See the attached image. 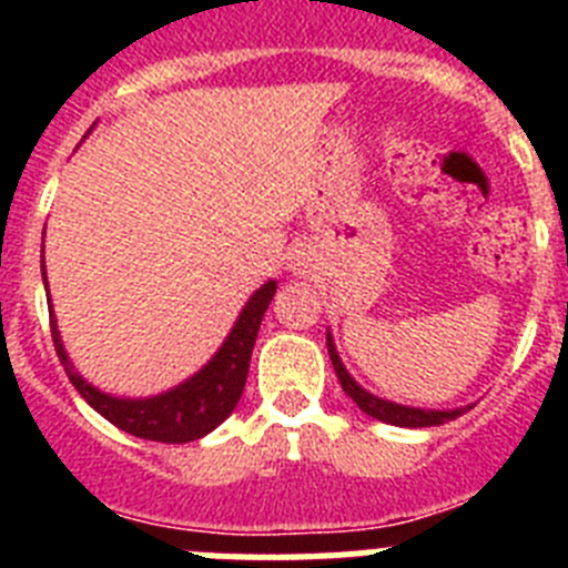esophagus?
Segmentation results:
<instances>
[{
    "instance_id": "obj_1",
    "label": "esophagus",
    "mask_w": 568,
    "mask_h": 568,
    "mask_svg": "<svg viewBox=\"0 0 568 568\" xmlns=\"http://www.w3.org/2000/svg\"><path fill=\"white\" fill-rule=\"evenodd\" d=\"M290 270H293L295 275H304V273H307V255L298 253V250H295V253L290 255Z\"/></svg>"
}]
</instances>
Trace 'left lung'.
Here are the masks:
<instances>
[{"mask_svg":"<svg viewBox=\"0 0 568 568\" xmlns=\"http://www.w3.org/2000/svg\"><path fill=\"white\" fill-rule=\"evenodd\" d=\"M327 353L335 366V375H338L341 381V389H344V393L358 404L361 413H366L369 418L384 420V424H393V426H406V429H420V426H440L446 424V420H455L458 415L466 413V406H460V409H420V406H404V404H395V400L378 398V395L366 393L364 386H361L353 375L346 373V366L341 364L338 349H335V341L329 333H327Z\"/></svg>","mask_w":568,"mask_h":568,"instance_id":"8db88e82","label":"left lung"}]
</instances>
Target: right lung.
Listing matches in <instances>:
<instances>
[{"label":"right lung","mask_w":568,"mask_h":568,"mask_svg":"<svg viewBox=\"0 0 568 568\" xmlns=\"http://www.w3.org/2000/svg\"><path fill=\"white\" fill-rule=\"evenodd\" d=\"M275 287L278 284L270 278L250 295L230 335L219 346V353L199 373L190 375L187 381H182V384L168 389V393L150 395V398H115V395L102 393L90 381H84L77 373V366L70 364L68 353H64L53 304H48L50 335H53V346H57V355L62 361L70 384L77 386V393L99 415H104L110 424L135 435V438L162 440V444H187V440H199L207 433H213L215 426L230 418V413L239 404L244 384H247L255 335H258L261 318H264L270 301H273ZM44 290H48V275H44Z\"/></svg>","instance_id":"right-lung-1"}]
</instances>
